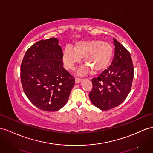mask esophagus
I'll use <instances>...</instances> for the list:
<instances>
[{
	"instance_id": "34e87169",
	"label": "esophagus",
	"mask_w": 153,
	"mask_h": 153,
	"mask_svg": "<svg viewBox=\"0 0 153 153\" xmlns=\"http://www.w3.org/2000/svg\"><path fill=\"white\" fill-rule=\"evenodd\" d=\"M83 80V79L82 78H79V77H76L75 78V81H76V83H79L80 82Z\"/></svg>"
}]
</instances>
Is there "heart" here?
<instances>
[{
    "instance_id": "1",
    "label": "heart",
    "mask_w": 153,
    "mask_h": 153,
    "mask_svg": "<svg viewBox=\"0 0 153 153\" xmlns=\"http://www.w3.org/2000/svg\"><path fill=\"white\" fill-rule=\"evenodd\" d=\"M73 49H65L62 59L65 66L73 69L85 57V64L94 73L103 72L110 65L113 56V47L109 42L101 39H89L75 42ZM84 74L85 70H81Z\"/></svg>"
}]
</instances>
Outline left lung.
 Masks as SVG:
<instances>
[{
	"label": "left lung",
	"instance_id": "obj_1",
	"mask_svg": "<svg viewBox=\"0 0 153 153\" xmlns=\"http://www.w3.org/2000/svg\"><path fill=\"white\" fill-rule=\"evenodd\" d=\"M114 45L115 53L111 65L92 79L93 87L89 93L92 103L103 111L118 106L126 99L134 77L130 53L114 38Z\"/></svg>",
	"mask_w": 153,
	"mask_h": 153
}]
</instances>
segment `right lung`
Listing matches in <instances>:
<instances>
[{"label":"right lung","mask_w":153,"mask_h":153,"mask_svg":"<svg viewBox=\"0 0 153 153\" xmlns=\"http://www.w3.org/2000/svg\"><path fill=\"white\" fill-rule=\"evenodd\" d=\"M58 39L50 38L27 50L21 66L23 91L38 108L57 111L67 102L75 79L63 68Z\"/></svg>","instance_id":"1"}]
</instances>
